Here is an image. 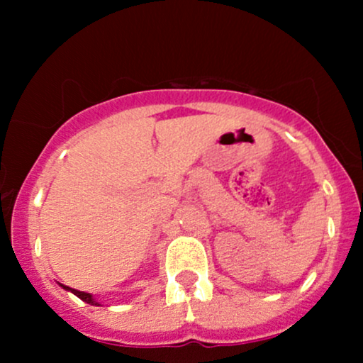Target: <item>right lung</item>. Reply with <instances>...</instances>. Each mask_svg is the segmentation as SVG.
<instances>
[{"mask_svg":"<svg viewBox=\"0 0 363 363\" xmlns=\"http://www.w3.org/2000/svg\"><path fill=\"white\" fill-rule=\"evenodd\" d=\"M61 285V283H60ZM62 289L65 290H68V291H72V294H74L77 295L78 298H82L83 302H86V303H90V306H101V302L99 301H95V297L91 294H86V291H80V290H74V289H69V286H66V285H61Z\"/></svg>","mask_w":363,"mask_h":363,"instance_id":"1","label":"right lung"}]
</instances>
